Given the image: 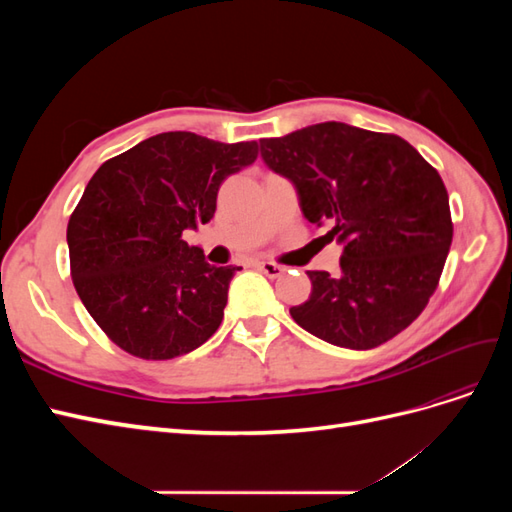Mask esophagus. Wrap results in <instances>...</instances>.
<instances>
[{"instance_id":"1","label":"esophagus","mask_w":512,"mask_h":512,"mask_svg":"<svg viewBox=\"0 0 512 512\" xmlns=\"http://www.w3.org/2000/svg\"><path fill=\"white\" fill-rule=\"evenodd\" d=\"M258 269L265 273L267 277H280L282 273H284V267H280V265H275V262H258Z\"/></svg>"}]
</instances>
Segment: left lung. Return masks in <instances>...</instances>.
Listing matches in <instances>:
<instances>
[{"mask_svg": "<svg viewBox=\"0 0 512 512\" xmlns=\"http://www.w3.org/2000/svg\"><path fill=\"white\" fill-rule=\"evenodd\" d=\"M262 160L288 177L305 218L344 243L342 273L307 271L312 294L294 322L333 346L376 348L421 316L453 241L444 181L397 134L339 121L260 138Z\"/></svg>", "mask_w": 512, "mask_h": 512, "instance_id": "left-lung-1", "label": "left lung"}]
</instances>
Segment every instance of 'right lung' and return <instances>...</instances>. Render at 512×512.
I'll return each instance as SVG.
<instances>
[{"label":"right lung","instance_id":"right-lung-1","mask_svg":"<svg viewBox=\"0 0 512 512\" xmlns=\"http://www.w3.org/2000/svg\"><path fill=\"white\" fill-rule=\"evenodd\" d=\"M258 143L164 132L106 160L68 222L76 292L115 346L168 361L218 331L241 267H211L185 228L207 224L226 177L254 164Z\"/></svg>","mask_w":512,"mask_h":512}]
</instances>
